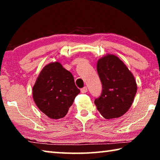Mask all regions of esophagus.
Segmentation results:
<instances>
[{"label":"esophagus","mask_w":160,"mask_h":160,"mask_svg":"<svg viewBox=\"0 0 160 160\" xmlns=\"http://www.w3.org/2000/svg\"><path fill=\"white\" fill-rule=\"evenodd\" d=\"M80 91L82 93H86L88 92V88H87V87H84L83 88L81 89Z\"/></svg>","instance_id":"esophagus-1"}]
</instances>
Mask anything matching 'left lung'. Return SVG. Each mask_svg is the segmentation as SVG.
Listing matches in <instances>:
<instances>
[{
    "mask_svg": "<svg viewBox=\"0 0 160 160\" xmlns=\"http://www.w3.org/2000/svg\"><path fill=\"white\" fill-rule=\"evenodd\" d=\"M97 70L102 84V92L94 99L97 110L103 117H121L131 107L137 92V84L132 72L123 62L113 54L100 58Z\"/></svg>",
    "mask_w": 160,
    "mask_h": 160,
    "instance_id": "left-lung-1",
    "label": "left lung"
}]
</instances>
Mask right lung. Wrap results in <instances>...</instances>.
Masks as SVG:
<instances>
[{"label":"right lung","mask_w":160,"mask_h":160,"mask_svg":"<svg viewBox=\"0 0 160 160\" xmlns=\"http://www.w3.org/2000/svg\"><path fill=\"white\" fill-rule=\"evenodd\" d=\"M80 92L71 72L59 62H51L40 72L32 95L42 112L50 118L59 119L67 114Z\"/></svg>","instance_id":"right-lung-1"}]
</instances>
